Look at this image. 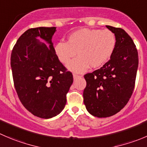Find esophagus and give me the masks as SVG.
<instances>
[{"label": "esophagus", "instance_id": "obj_1", "mask_svg": "<svg viewBox=\"0 0 147 147\" xmlns=\"http://www.w3.org/2000/svg\"><path fill=\"white\" fill-rule=\"evenodd\" d=\"M80 75H75V74H74L73 75V79H74V80H75V79H77V78H80Z\"/></svg>", "mask_w": 147, "mask_h": 147}]
</instances>
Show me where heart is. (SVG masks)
<instances>
[{"label":"heart","mask_w":147,"mask_h":147,"mask_svg":"<svg viewBox=\"0 0 147 147\" xmlns=\"http://www.w3.org/2000/svg\"><path fill=\"white\" fill-rule=\"evenodd\" d=\"M116 45V35L108 29L83 28L71 33L67 42H58L55 46L57 57L73 72H83L89 66L96 69L105 65L113 55Z\"/></svg>","instance_id":"1"}]
</instances>
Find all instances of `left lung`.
I'll return each instance as SVG.
<instances>
[{"label":"left lung","instance_id":"8db88e82","mask_svg":"<svg viewBox=\"0 0 147 147\" xmlns=\"http://www.w3.org/2000/svg\"><path fill=\"white\" fill-rule=\"evenodd\" d=\"M106 27L116 35L114 52L102 67L84 76V104L91 115L98 118L113 116L127 104L139 65L137 49L130 36L121 28Z\"/></svg>","mask_w":147,"mask_h":147}]
</instances>
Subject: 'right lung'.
I'll list each match as a JSON object with an SVG mask.
<instances>
[{
    "instance_id": "add662e5",
    "label": "right lung",
    "mask_w": 147,
    "mask_h": 147,
    "mask_svg": "<svg viewBox=\"0 0 147 147\" xmlns=\"http://www.w3.org/2000/svg\"><path fill=\"white\" fill-rule=\"evenodd\" d=\"M56 31V27L28 29L18 38L11 57L18 98L28 111L42 119H50L62 111L73 82L72 74L55 53L52 39Z\"/></svg>"
}]
</instances>
